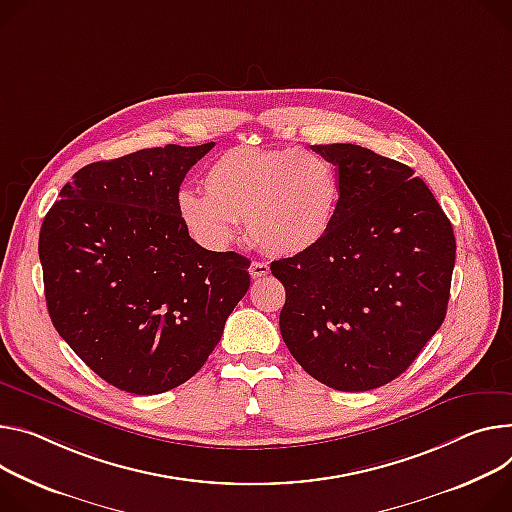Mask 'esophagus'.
<instances>
[{
  "mask_svg": "<svg viewBox=\"0 0 512 512\" xmlns=\"http://www.w3.org/2000/svg\"><path fill=\"white\" fill-rule=\"evenodd\" d=\"M249 273L253 280H257V277H265L269 273V265L263 263V261H253L251 267H249Z\"/></svg>",
  "mask_w": 512,
  "mask_h": 512,
  "instance_id": "34e87169",
  "label": "esophagus"
}]
</instances>
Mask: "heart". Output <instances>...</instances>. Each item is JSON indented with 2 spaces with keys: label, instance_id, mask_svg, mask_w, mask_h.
Here are the masks:
<instances>
[{
  "label": "heart",
  "instance_id": "1",
  "mask_svg": "<svg viewBox=\"0 0 512 512\" xmlns=\"http://www.w3.org/2000/svg\"><path fill=\"white\" fill-rule=\"evenodd\" d=\"M204 196L181 192L177 212L192 235L226 245L245 218L247 235L269 255L316 247L333 226L339 204L335 165L300 149H230L204 173Z\"/></svg>",
  "mask_w": 512,
  "mask_h": 512
}]
</instances>
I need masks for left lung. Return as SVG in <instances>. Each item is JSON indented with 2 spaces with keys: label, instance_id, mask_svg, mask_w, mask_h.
Returning a JSON list of instances; mask_svg holds the SVG:
<instances>
[{
  "label": "left lung",
  "instance_id": "obj_1",
  "mask_svg": "<svg viewBox=\"0 0 512 512\" xmlns=\"http://www.w3.org/2000/svg\"><path fill=\"white\" fill-rule=\"evenodd\" d=\"M339 169V204L316 247L271 263L280 331L314 380L380 388L408 369L447 312L453 226L421 177L359 145L312 147Z\"/></svg>",
  "mask_w": 512,
  "mask_h": 512
}]
</instances>
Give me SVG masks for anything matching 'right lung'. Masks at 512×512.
<instances>
[{"mask_svg": "<svg viewBox=\"0 0 512 512\" xmlns=\"http://www.w3.org/2000/svg\"><path fill=\"white\" fill-rule=\"evenodd\" d=\"M212 147L89 163L44 216L38 255L51 320L118 390L147 396L188 382L249 290L251 261L200 247L177 212L185 173Z\"/></svg>", "mask_w": 512, "mask_h": 512, "instance_id": "1", "label": "right lung"}]
</instances>
